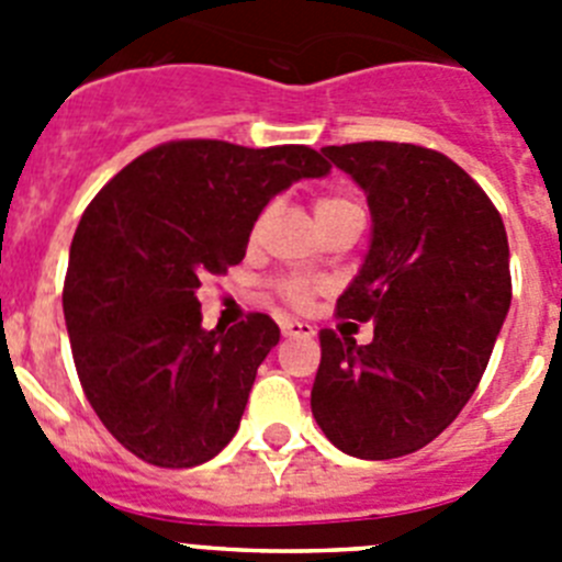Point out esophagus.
Instances as JSON below:
<instances>
[{
	"label": "esophagus",
	"instance_id": "1",
	"mask_svg": "<svg viewBox=\"0 0 562 562\" xmlns=\"http://www.w3.org/2000/svg\"><path fill=\"white\" fill-rule=\"evenodd\" d=\"M281 335L284 337H315V326L304 324V321H295V317H286V321H281Z\"/></svg>",
	"mask_w": 562,
	"mask_h": 562
}]
</instances>
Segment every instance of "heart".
Segmentation results:
<instances>
[{"label":"heart","instance_id":"b5f03b06","mask_svg":"<svg viewBox=\"0 0 562 562\" xmlns=\"http://www.w3.org/2000/svg\"><path fill=\"white\" fill-rule=\"evenodd\" d=\"M349 213H362L360 205L351 200L349 193H342V191L317 193L315 216L321 225H326V222H331V220H340V216H349ZM265 220H267V213H261V216L256 220V225H252V231H250L252 238L258 236V231H261ZM278 290H281V295H284L290 304L304 306L306 301L312 297V292H315V284H312V281H306V278H286V281H281V284H278Z\"/></svg>","mask_w":562,"mask_h":562}]
</instances>
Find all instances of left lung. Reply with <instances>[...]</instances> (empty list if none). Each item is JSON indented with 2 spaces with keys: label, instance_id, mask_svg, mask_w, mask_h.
Instances as JSON below:
<instances>
[{
  "label": "left lung",
  "instance_id": "obj_1",
  "mask_svg": "<svg viewBox=\"0 0 562 562\" xmlns=\"http://www.w3.org/2000/svg\"><path fill=\"white\" fill-rule=\"evenodd\" d=\"M324 154L362 188L371 241L337 315L374 317V340L321 331L312 416L355 459L434 441L479 389L513 304L501 213L434 148L349 143Z\"/></svg>",
  "mask_w": 562,
  "mask_h": 562
}]
</instances>
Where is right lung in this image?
Returning a JSON list of instances; mask_svg holds the SVG:
<instances>
[{
	"label": "right lung",
	"instance_id": "add662e5",
	"mask_svg": "<svg viewBox=\"0 0 562 562\" xmlns=\"http://www.w3.org/2000/svg\"><path fill=\"white\" fill-rule=\"evenodd\" d=\"M329 168L306 146L173 140L89 202L69 247L64 321L89 405L137 459L196 467L236 436L281 331L261 312L202 329L196 290L245 258L276 193Z\"/></svg>",
	"mask_w": 562,
	"mask_h": 562
}]
</instances>
